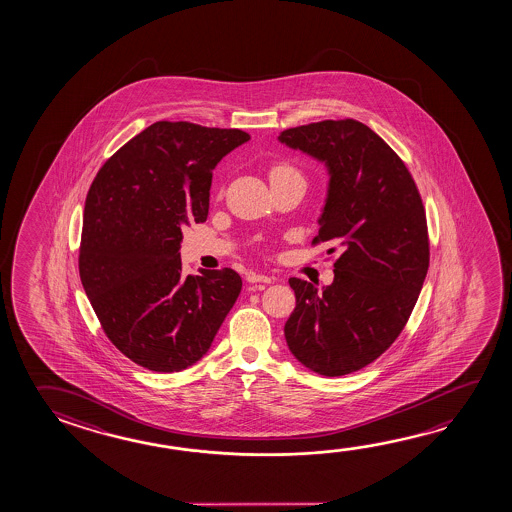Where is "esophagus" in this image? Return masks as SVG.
<instances>
[{
  "instance_id": "1",
  "label": "esophagus",
  "mask_w": 512,
  "mask_h": 512,
  "mask_svg": "<svg viewBox=\"0 0 512 512\" xmlns=\"http://www.w3.org/2000/svg\"><path fill=\"white\" fill-rule=\"evenodd\" d=\"M246 280H248L250 284H259V282H262V284H271V282H273V278L268 277V275H260V273H248Z\"/></svg>"
}]
</instances>
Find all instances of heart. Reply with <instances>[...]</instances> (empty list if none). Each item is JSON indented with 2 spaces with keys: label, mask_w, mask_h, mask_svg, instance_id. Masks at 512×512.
Returning a JSON list of instances; mask_svg holds the SVG:
<instances>
[{
  "label": "heart",
  "mask_w": 512,
  "mask_h": 512,
  "mask_svg": "<svg viewBox=\"0 0 512 512\" xmlns=\"http://www.w3.org/2000/svg\"><path fill=\"white\" fill-rule=\"evenodd\" d=\"M289 176H300L298 169L293 168L291 164L287 162H275L271 168H269V180L271 182H277L282 178H289Z\"/></svg>",
  "instance_id": "heart-1"
}]
</instances>
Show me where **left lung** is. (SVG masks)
Wrapping results in <instances>:
<instances>
[{
    "label": "left lung",
    "mask_w": 512,
    "mask_h": 512,
    "mask_svg": "<svg viewBox=\"0 0 512 512\" xmlns=\"http://www.w3.org/2000/svg\"><path fill=\"white\" fill-rule=\"evenodd\" d=\"M278 139L325 162L327 203L312 244L343 248L321 291L289 278L296 307L285 341L305 368L343 377L386 352L411 316L430 260L427 214L403 160L361 121L327 119Z\"/></svg>",
    "instance_id": "1"
}]
</instances>
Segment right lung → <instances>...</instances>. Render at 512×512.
Wrapping results in <instances>:
<instances>
[{
  "mask_svg": "<svg viewBox=\"0 0 512 512\" xmlns=\"http://www.w3.org/2000/svg\"><path fill=\"white\" fill-rule=\"evenodd\" d=\"M250 135L157 121L119 148L87 193L78 269L101 328L130 361L159 373L193 366L234 307V269L182 275L180 243L209 214L212 169Z\"/></svg>",
  "mask_w": 512,
  "mask_h": 512,
  "instance_id": "obj_1",
  "label": "right lung"
}]
</instances>
